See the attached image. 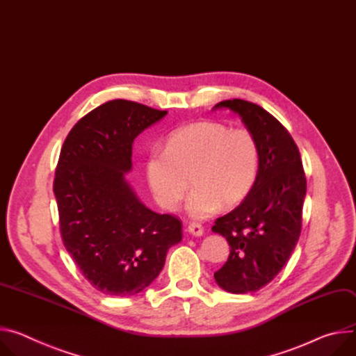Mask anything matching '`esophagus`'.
I'll use <instances>...</instances> for the list:
<instances>
[{
  "label": "esophagus",
  "instance_id": "34e87169",
  "mask_svg": "<svg viewBox=\"0 0 356 356\" xmlns=\"http://www.w3.org/2000/svg\"><path fill=\"white\" fill-rule=\"evenodd\" d=\"M188 232L192 234V236H202L204 234V227L200 225V223H189L188 225Z\"/></svg>",
  "mask_w": 356,
  "mask_h": 356
}]
</instances>
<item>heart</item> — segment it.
Instances as JSON below:
<instances>
[{"mask_svg":"<svg viewBox=\"0 0 356 356\" xmlns=\"http://www.w3.org/2000/svg\"><path fill=\"white\" fill-rule=\"evenodd\" d=\"M259 147L250 131L230 130L216 122H200L174 130L165 149H152L145 160V178L154 200L174 211L193 186L186 211L205 219L242 202L259 174Z\"/></svg>","mask_w":356,"mask_h":356,"instance_id":"b5f03b06","label":"heart"}]
</instances>
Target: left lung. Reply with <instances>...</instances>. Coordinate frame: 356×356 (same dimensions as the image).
<instances>
[{
    "label": "left lung",
    "mask_w": 356,
    "mask_h": 356,
    "mask_svg": "<svg viewBox=\"0 0 356 356\" xmlns=\"http://www.w3.org/2000/svg\"><path fill=\"white\" fill-rule=\"evenodd\" d=\"M216 108L242 118L257 143L260 163L243 202L212 226L230 246L227 261L213 277L225 291L253 293L280 273L298 242L307 181L300 151L277 118L242 99L223 100Z\"/></svg>",
    "instance_id": "8db88e82"
}]
</instances>
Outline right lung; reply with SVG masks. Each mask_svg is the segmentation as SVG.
<instances>
[{"label": "right lung", "mask_w": 356, "mask_h": 356, "mask_svg": "<svg viewBox=\"0 0 356 356\" xmlns=\"http://www.w3.org/2000/svg\"><path fill=\"white\" fill-rule=\"evenodd\" d=\"M167 110L110 100L79 120L59 155L54 192L62 241L86 280L106 296H134L164 267L182 223L147 208L126 179L136 137Z\"/></svg>", "instance_id": "right-lung-1"}]
</instances>
